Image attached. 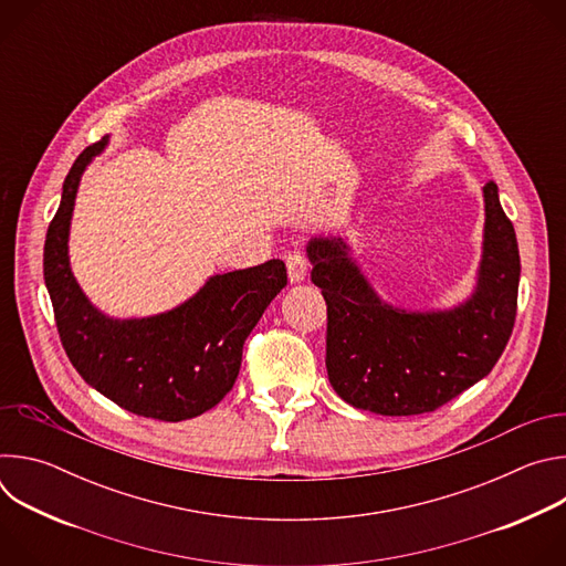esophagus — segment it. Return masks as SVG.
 Listing matches in <instances>:
<instances>
[{"instance_id": "34e87169", "label": "esophagus", "mask_w": 566, "mask_h": 566, "mask_svg": "<svg viewBox=\"0 0 566 566\" xmlns=\"http://www.w3.org/2000/svg\"><path fill=\"white\" fill-rule=\"evenodd\" d=\"M284 262H286V269H289V280L295 284V282H302L304 277H306V273H308V262H306V258L302 255V253H289L286 258H284Z\"/></svg>"}]
</instances>
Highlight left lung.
Returning <instances> with one entry per match:
<instances>
[{
	"label": "left lung",
	"instance_id": "obj_1",
	"mask_svg": "<svg viewBox=\"0 0 566 566\" xmlns=\"http://www.w3.org/2000/svg\"><path fill=\"white\" fill-rule=\"evenodd\" d=\"M483 201L479 284L452 311L394 308L371 291L340 237L308 241L311 282L327 302L329 382L349 406L382 417L434 412L500 360L517 315L520 251L493 181Z\"/></svg>",
	"mask_w": 566,
	"mask_h": 566
}]
</instances>
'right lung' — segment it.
<instances>
[{
	"label": "right lung",
	"mask_w": 566,
	"mask_h": 566,
	"mask_svg": "<svg viewBox=\"0 0 566 566\" xmlns=\"http://www.w3.org/2000/svg\"><path fill=\"white\" fill-rule=\"evenodd\" d=\"M105 145L107 138H101L75 158L46 230L44 282L60 343L85 382L123 410L170 423L186 421L214 408L232 389L244 340L286 286V266L271 260L214 275L195 297L154 317L103 315L69 269L66 239L80 175Z\"/></svg>",
	"instance_id": "1"
}]
</instances>
